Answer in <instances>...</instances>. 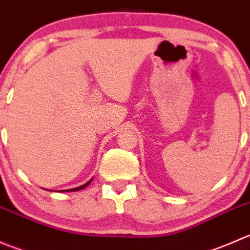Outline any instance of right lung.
I'll return each mask as SVG.
<instances>
[{
  "mask_svg": "<svg viewBox=\"0 0 250 250\" xmlns=\"http://www.w3.org/2000/svg\"><path fill=\"white\" fill-rule=\"evenodd\" d=\"M92 180H93V178L90 179V180L88 181V183H85L84 185H81V186H78V188H69V190H64V192H65V191H66V192H72V191H80V190H82V188H87V186L89 185L90 183H92Z\"/></svg>",
  "mask_w": 250,
  "mask_h": 250,
  "instance_id": "add662e5",
  "label": "right lung"
}]
</instances>
